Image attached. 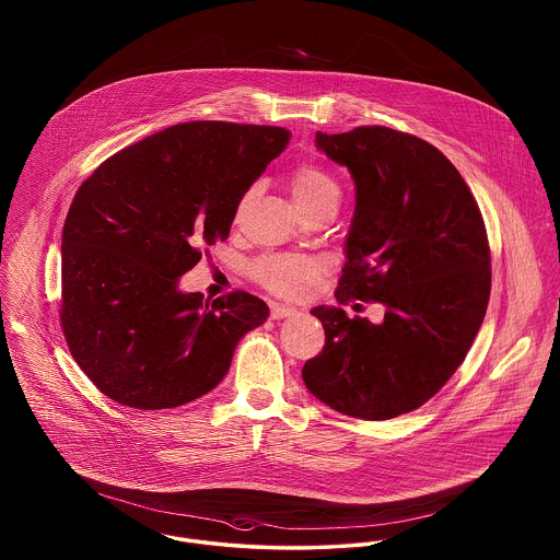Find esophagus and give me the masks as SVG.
Instances as JSON below:
<instances>
[{"label": "esophagus", "instance_id": "esophagus-1", "mask_svg": "<svg viewBox=\"0 0 560 560\" xmlns=\"http://www.w3.org/2000/svg\"><path fill=\"white\" fill-rule=\"evenodd\" d=\"M298 311L292 308V306H285V304H275L272 308H270V317L272 319H285V317H293Z\"/></svg>", "mask_w": 560, "mask_h": 560}]
</instances>
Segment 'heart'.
I'll list each match as a JSON object with an SVG mask.
<instances>
[{"label": "heart", "instance_id": "1", "mask_svg": "<svg viewBox=\"0 0 560 560\" xmlns=\"http://www.w3.org/2000/svg\"><path fill=\"white\" fill-rule=\"evenodd\" d=\"M256 187L249 188L243 197L249 199ZM292 195L302 212H311L327 201L340 199V185L336 178L317 163H300L292 174ZM320 268L315 260L306 258H285V256H268L260 260L254 275L268 290L295 295L304 293L319 277Z\"/></svg>", "mask_w": 560, "mask_h": 560}]
</instances>
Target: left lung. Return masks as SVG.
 I'll return each mask as SVG.
<instances>
[{"mask_svg": "<svg viewBox=\"0 0 560 560\" xmlns=\"http://www.w3.org/2000/svg\"><path fill=\"white\" fill-rule=\"evenodd\" d=\"M315 142L354 183L336 300L380 302L384 319L315 306L325 347L302 380L345 416L390 420L434 397L479 334L491 290L482 215L452 161L427 140L363 126L317 132Z\"/></svg>", "mask_w": 560, "mask_h": 560, "instance_id": "left-lung-1", "label": "left lung"}]
</instances>
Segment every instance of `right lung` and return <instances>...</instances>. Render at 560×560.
<instances>
[{
	"label": "right lung",
	"instance_id": "add662e5",
	"mask_svg": "<svg viewBox=\"0 0 560 560\" xmlns=\"http://www.w3.org/2000/svg\"><path fill=\"white\" fill-rule=\"evenodd\" d=\"M290 130L188 121L108 158L81 185L62 229V331L94 386L133 409L199 399L229 372L267 302L183 292L201 249L229 237L247 188Z\"/></svg>",
	"mask_w": 560,
	"mask_h": 560
}]
</instances>
